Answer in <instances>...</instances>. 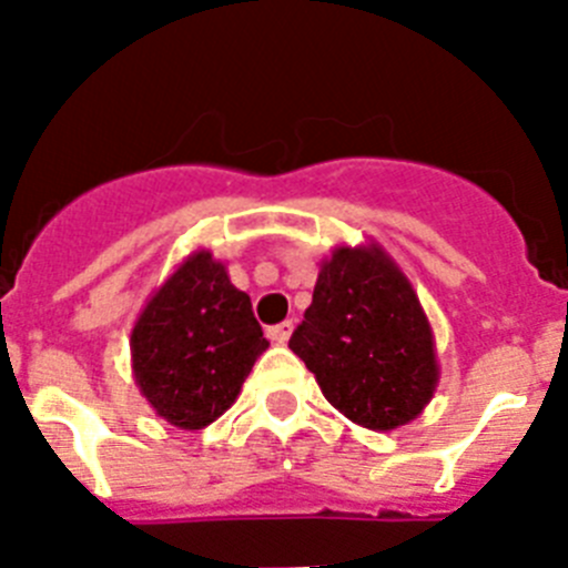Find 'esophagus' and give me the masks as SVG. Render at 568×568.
Returning a JSON list of instances; mask_svg holds the SVG:
<instances>
[{"label": "esophagus", "mask_w": 568, "mask_h": 568, "mask_svg": "<svg viewBox=\"0 0 568 568\" xmlns=\"http://www.w3.org/2000/svg\"><path fill=\"white\" fill-rule=\"evenodd\" d=\"M290 335H293V321H281L275 327H267V338L273 344H287Z\"/></svg>", "instance_id": "esophagus-1"}]
</instances>
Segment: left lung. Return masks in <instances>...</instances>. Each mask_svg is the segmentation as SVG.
<instances>
[{
	"label": "left lung",
	"mask_w": 568,
	"mask_h": 568,
	"mask_svg": "<svg viewBox=\"0 0 568 568\" xmlns=\"http://www.w3.org/2000/svg\"><path fill=\"white\" fill-rule=\"evenodd\" d=\"M329 404L366 429H398L438 386L433 327L413 284L378 244L338 247L290 338Z\"/></svg>",
	"instance_id": "8db88e82"
}]
</instances>
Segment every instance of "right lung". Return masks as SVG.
I'll return each mask as SVG.
<instances>
[{
    "mask_svg": "<svg viewBox=\"0 0 568 568\" xmlns=\"http://www.w3.org/2000/svg\"><path fill=\"white\" fill-rule=\"evenodd\" d=\"M267 346L250 295L207 250L150 295L130 335L135 384L179 429H202L227 413Z\"/></svg>",
    "mask_w": 568,
    "mask_h": 568,
    "instance_id": "obj_1",
    "label": "right lung"
}]
</instances>
